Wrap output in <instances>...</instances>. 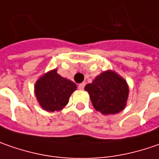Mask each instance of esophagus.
I'll return each instance as SVG.
<instances>
[{
  "mask_svg": "<svg viewBox=\"0 0 159 159\" xmlns=\"http://www.w3.org/2000/svg\"><path fill=\"white\" fill-rule=\"evenodd\" d=\"M85 86V83H82V84H80L79 85H78V88H79L80 90H83Z\"/></svg>",
  "mask_w": 159,
  "mask_h": 159,
  "instance_id": "esophagus-1",
  "label": "esophagus"
}]
</instances>
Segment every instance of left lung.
<instances>
[{
  "label": "left lung",
  "mask_w": 159,
  "mask_h": 159,
  "mask_svg": "<svg viewBox=\"0 0 159 159\" xmlns=\"http://www.w3.org/2000/svg\"><path fill=\"white\" fill-rule=\"evenodd\" d=\"M84 89L90 94L94 108L101 114H116L126 106L129 93L127 83L111 70L101 73Z\"/></svg>",
  "instance_id": "left-lung-1"
}]
</instances>
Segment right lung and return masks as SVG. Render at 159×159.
Returning a JSON list of instances; mask_svg holds the SVG:
<instances>
[{"label": "right lung", "mask_w": 159, "mask_h": 159, "mask_svg": "<svg viewBox=\"0 0 159 159\" xmlns=\"http://www.w3.org/2000/svg\"><path fill=\"white\" fill-rule=\"evenodd\" d=\"M75 90V84L60 76L57 69L44 74L34 85V93L40 106L49 112L61 110Z\"/></svg>", "instance_id": "1"}]
</instances>
